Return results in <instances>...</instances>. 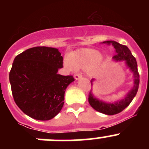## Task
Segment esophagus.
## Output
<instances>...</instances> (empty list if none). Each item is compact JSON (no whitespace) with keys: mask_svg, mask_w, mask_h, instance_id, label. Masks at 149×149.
Returning a JSON list of instances; mask_svg holds the SVG:
<instances>
[{"mask_svg":"<svg viewBox=\"0 0 149 149\" xmlns=\"http://www.w3.org/2000/svg\"><path fill=\"white\" fill-rule=\"evenodd\" d=\"M81 77H82V74H81V73H76L74 75V77L75 80H78V79L81 78Z\"/></svg>","mask_w":149,"mask_h":149,"instance_id":"1","label":"esophagus"}]
</instances>
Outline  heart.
Returning <instances> with one entry per match:
<instances>
[{"mask_svg": "<svg viewBox=\"0 0 149 149\" xmlns=\"http://www.w3.org/2000/svg\"><path fill=\"white\" fill-rule=\"evenodd\" d=\"M101 54L93 49H82L71 53L65 60V65L70 69L87 68L98 63Z\"/></svg>", "mask_w": 149, "mask_h": 149, "instance_id": "b5f03b06", "label": "heart"}]
</instances>
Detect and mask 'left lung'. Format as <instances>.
<instances>
[{
	"label": "left lung",
	"mask_w": 149,
	"mask_h": 149,
	"mask_svg": "<svg viewBox=\"0 0 149 149\" xmlns=\"http://www.w3.org/2000/svg\"><path fill=\"white\" fill-rule=\"evenodd\" d=\"M104 43H107L108 45L111 44L113 46L116 54L114 55L113 58L116 61L125 60L127 66L134 73V86L131 89V91H129L127 95L120 101H117L116 102H114V103H106L104 101L94 98V96L92 93V90L89 93V98H88L89 103L93 109L100 113L106 114V115H114V114H117L122 112L133 101L137 93L138 88H139V74L138 72L137 63H136V59L133 56L131 51L128 49L127 46L119 44L115 41H106V42H104ZM93 81H94V79L91 81L92 85H93Z\"/></svg>",
	"instance_id": "1"
}]
</instances>
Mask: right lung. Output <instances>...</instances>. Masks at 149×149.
<instances>
[{
    "label": "right lung",
    "instance_id": "obj_1",
    "mask_svg": "<svg viewBox=\"0 0 149 149\" xmlns=\"http://www.w3.org/2000/svg\"><path fill=\"white\" fill-rule=\"evenodd\" d=\"M63 58L58 49L39 46L17 55L10 72L12 93L23 113L36 120H50L64 104L67 86L73 76L57 73Z\"/></svg>",
    "mask_w": 149,
    "mask_h": 149
}]
</instances>
